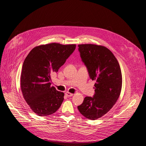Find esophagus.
Here are the masks:
<instances>
[{"mask_svg": "<svg viewBox=\"0 0 146 146\" xmlns=\"http://www.w3.org/2000/svg\"><path fill=\"white\" fill-rule=\"evenodd\" d=\"M66 95L68 97H70L73 96V94H71L70 92H66Z\"/></svg>", "mask_w": 146, "mask_h": 146, "instance_id": "34e87169", "label": "esophagus"}]
</instances>
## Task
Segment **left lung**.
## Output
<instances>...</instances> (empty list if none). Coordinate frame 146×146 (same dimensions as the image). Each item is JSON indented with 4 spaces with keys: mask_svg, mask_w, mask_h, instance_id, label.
<instances>
[{
    "mask_svg": "<svg viewBox=\"0 0 146 146\" xmlns=\"http://www.w3.org/2000/svg\"><path fill=\"white\" fill-rule=\"evenodd\" d=\"M78 47L89 77L96 83L94 96L85 97L78 108L85 118L95 120L108 112L118 100L122 88L121 68L113 53L104 46L88 44Z\"/></svg>",
    "mask_w": 146,
    "mask_h": 146,
    "instance_id": "obj_1",
    "label": "left lung"
}]
</instances>
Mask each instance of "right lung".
I'll return each instance as SVG.
<instances>
[{"label":"right lung","mask_w":146,"mask_h":146,"mask_svg":"<svg viewBox=\"0 0 146 146\" xmlns=\"http://www.w3.org/2000/svg\"><path fill=\"white\" fill-rule=\"evenodd\" d=\"M75 48V44L50 43L34 47L25 58L21 88L25 101L38 115H50L62 104L64 94L51 86V75L58 72Z\"/></svg>","instance_id":"right-lung-1"}]
</instances>
